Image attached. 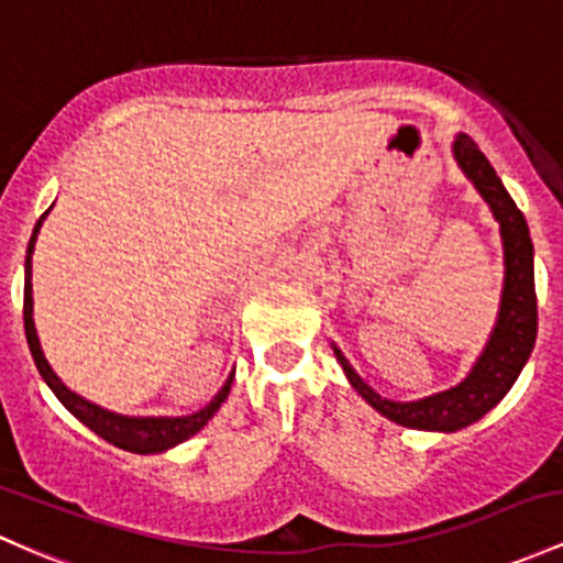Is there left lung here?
<instances>
[{
    "label": "left lung",
    "instance_id": "8db88e82",
    "mask_svg": "<svg viewBox=\"0 0 563 563\" xmlns=\"http://www.w3.org/2000/svg\"><path fill=\"white\" fill-rule=\"evenodd\" d=\"M452 156L463 175L473 183L482 199L489 205L500 225L503 239V292L495 327L489 340L473 362L471 372L452 388L426 396L418 401H394L377 394L353 369L343 351L332 343L334 356L343 366L351 388L383 418L415 431L454 433L482 420L489 409L505 399L514 383L519 380L523 364L529 362L537 340V295H534V247L529 239V225L516 201L505 191L495 167L478 151L465 132L454 135Z\"/></svg>",
    "mask_w": 563,
    "mask_h": 563
}]
</instances>
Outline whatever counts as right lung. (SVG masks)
<instances>
[{
	"instance_id": "1",
	"label": "right lung",
	"mask_w": 563,
	"mask_h": 563,
	"mask_svg": "<svg viewBox=\"0 0 563 563\" xmlns=\"http://www.w3.org/2000/svg\"><path fill=\"white\" fill-rule=\"evenodd\" d=\"M53 210V207H49ZM49 210L36 220L34 233H31V242L26 250V284H23V324H26V340L31 356H34L36 369H40L42 380L49 385L58 401L68 412L74 415L79 422H85L92 433H98L100 439H106L109 444L119 446V450H128L135 454H156V452H167L173 446L183 444V441L191 439L194 433H199L201 428L207 426L214 418V412L220 409V404L229 399L231 394V383H233V372L229 375V380L223 383V388L212 396L210 404L199 409V412L191 415H180V418H135V415H119L111 412V409L100 407V404L87 401L85 396L74 394L66 383L60 380L58 372L53 369L44 356L40 334H36V324H34V287H31V255H34V244L36 236H40V229L47 218Z\"/></svg>"
}]
</instances>
